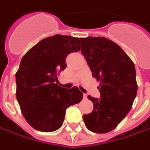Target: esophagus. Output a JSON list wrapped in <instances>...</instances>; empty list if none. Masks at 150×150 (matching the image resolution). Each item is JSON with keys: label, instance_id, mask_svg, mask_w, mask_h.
<instances>
[{"label": "esophagus", "instance_id": "34e87169", "mask_svg": "<svg viewBox=\"0 0 150 150\" xmlns=\"http://www.w3.org/2000/svg\"><path fill=\"white\" fill-rule=\"evenodd\" d=\"M83 98H88V95H87L86 93H84V94H83Z\"/></svg>", "mask_w": 150, "mask_h": 150}]
</instances>
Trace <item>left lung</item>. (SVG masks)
Returning a JSON list of instances; mask_svg holds the SVG:
<instances>
[{
	"mask_svg": "<svg viewBox=\"0 0 150 150\" xmlns=\"http://www.w3.org/2000/svg\"><path fill=\"white\" fill-rule=\"evenodd\" d=\"M81 51L93 77L100 81V98L88 96L93 110L83 116L92 132L104 134L115 129L132 108L137 94L134 62L118 44L105 38H80Z\"/></svg>",
	"mask_w": 150,
	"mask_h": 150,
	"instance_id": "1",
	"label": "left lung"
}]
</instances>
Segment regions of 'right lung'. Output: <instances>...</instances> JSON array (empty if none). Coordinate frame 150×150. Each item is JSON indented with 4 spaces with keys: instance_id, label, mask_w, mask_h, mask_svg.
Wrapping results in <instances>:
<instances>
[{
    "instance_id": "add662e5",
    "label": "right lung",
    "mask_w": 150,
    "mask_h": 150,
    "mask_svg": "<svg viewBox=\"0 0 150 150\" xmlns=\"http://www.w3.org/2000/svg\"><path fill=\"white\" fill-rule=\"evenodd\" d=\"M80 38L54 35L42 39L23 56L16 73V98L27 123L35 129L52 132L62 125L66 109L78 103L77 87L58 86L57 73L66 68V57L80 50Z\"/></svg>"
}]
</instances>
